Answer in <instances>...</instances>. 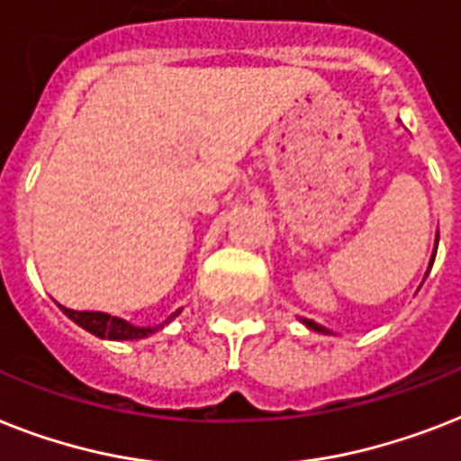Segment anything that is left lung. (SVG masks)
Here are the masks:
<instances>
[{"label":"left lung","mask_w":461,"mask_h":461,"mask_svg":"<svg viewBox=\"0 0 461 461\" xmlns=\"http://www.w3.org/2000/svg\"><path fill=\"white\" fill-rule=\"evenodd\" d=\"M433 258H436V256H433ZM303 324H305V327H310V329H315V331H320V334H331L329 329L320 327V324H317V321H312V320H303Z\"/></svg>","instance_id":"left-lung-1"}]
</instances>
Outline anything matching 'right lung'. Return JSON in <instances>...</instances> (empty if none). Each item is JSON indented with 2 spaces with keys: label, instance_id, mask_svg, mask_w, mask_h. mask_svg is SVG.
Instances as JSON below:
<instances>
[{
  "label": "right lung",
  "instance_id": "add662e5",
  "mask_svg": "<svg viewBox=\"0 0 461 461\" xmlns=\"http://www.w3.org/2000/svg\"><path fill=\"white\" fill-rule=\"evenodd\" d=\"M61 310L66 312V315L70 317V320L77 324V327L87 329L89 334L99 336V339H111V340H134V339H144V336L153 334V331H158V329H163V324H167V321L172 320H166L160 327H153V329H141V327H132V324H127L125 320H121V317H111L106 315V312H89V310H85V312H77V310H70V308H63Z\"/></svg>",
  "mask_w": 461,
  "mask_h": 461
}]
</instances>
